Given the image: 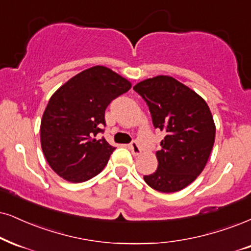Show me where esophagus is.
Wrapping results in <instances>:
<instances>
[{
	"label": "esophagus",
	"mask_w": 251,
	"mask_h": 251,
	"mask_svg": "<svg viewBox=\"0 0 251 251\" xmlns=\"http://www.w3.org/2000/svg\"><path fill=\"white\" fill-rule=\"evenodd\" d=\"M129 149L131 150V152L135 154V156H138V154H141L142 150H141V147L138 145L137 142H131L130 145H129Z\"/></svg>",
	"instance_id": "esophagus-1"
}]
</instances>
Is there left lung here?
I'll return each instance as SVG.
<instances>
[{
	"mask_svg": "<svg viewBox=\"0 0 251 251\" xmlns=\"http://www.w3.org/2000/svg\"><path fill=\"white\" fill-rule=\"evenodd\" d=\"M149 107L154 128L165 131L156 152L158 168L144 180L153 190L173 193L196 180L215 141V125L200 95L172 76L157 75L134 86Z\"/></svg>",
	"mask_w": 251,
	"mask_h": 251,
	"instance_id": "8db88e82",
	"label": "left lung"
}]
</instances>
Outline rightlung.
Wrapping results in <instances>:
<instances>
[{"label":"right lung","mask_w":251,"mask_h":251,"mask_svg":"<svg viewBox=\"0 0 251 251\" xmlns=\"http://www.w3.org/2000/svg\"><path fill=\"white\" fill-rule=\"evenodd\" d=\"M131 88L128 80L104 66L80 72L58 88L40 122V144L51 169L71 182L99 175L115 150L103 137L104 111Z\"/></svg>","instance_id":"obj_1"}]
</instances>
